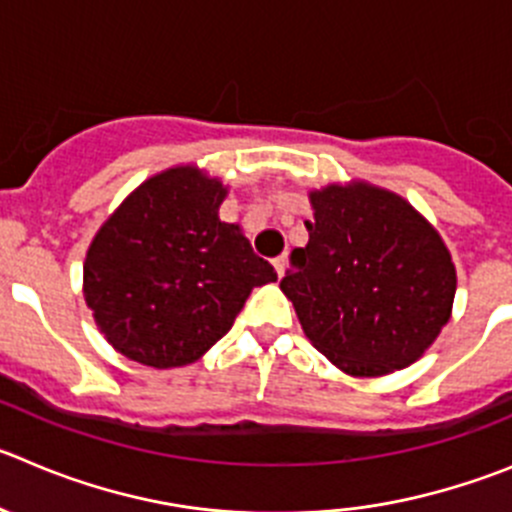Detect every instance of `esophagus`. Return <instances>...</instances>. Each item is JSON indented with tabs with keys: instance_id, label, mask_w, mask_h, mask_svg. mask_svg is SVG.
<instances>
[{
	"instance_id": "esophagus-1",
	"label": "esophagus",
	"mask_w": 512,
	"mask_h": 512,
	"mask_svg": "<svg viewBox=\"0 0 512 512\" xmlns=\"http://www.w3.org/2000/svg\"><path fill=\"white\" fill-rule=\"evenodd\" d=\"M287 264H289V259H287V256H284V253H281V256H276V259H274L276 274H279V276L287 274Z\"/></svg>"
}]
</instances>
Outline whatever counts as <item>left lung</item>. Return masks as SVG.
I'll return each mask as SVG.
<instances>
[{"label":"left lung","mask_w":512,"mask_h":512,"mask_svg":"<svg viewBox=\"0 0 512 512\" xmlns=\"http://www.w3.org/2000/svg\"><path fill=\"white\" fill-rule=\"evenodd\" d=\"M309 241L281 292L330 363L375 378L419 360L452 317L457 271L434 225L368 182L309 192Z\"/></svg>","instance_id":"left-lung-1"}]
</instances>
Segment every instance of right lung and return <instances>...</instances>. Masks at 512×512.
<instances>
[{
	"mask_svg": "<svg viewBox=\"0 0 512 512\" xmlns=\"http://www.w3.org/2000/svg\"><path fill=\"white\" fill-rule=\"evenodd\" d=\"M225 195L218 177L170 167L98 228L83 297L103 337L134 363H195L231 330L251 289L276 281L241 228L218 218Z\"/></svg>",
	"mask_w": 512,
	"mask_h": 512,
	"instance_id": "1",
	"label": "right lung"
}]
</instances>
